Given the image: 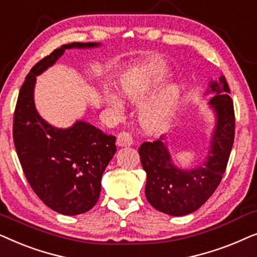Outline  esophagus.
Returning a JSON list of instances; mask_svg holds the SVG:
<instances>
[{
	"label": "esophagus",
	"instance_id": "1",
	"mask_svg": "<svg viewBox=\"0 0 257 257\" xmlns=\"http://www.w3.org/2000/svg\"><path fill=\"white\" fill-rule=\"evenodd\" d=\"M117 144H118V146H120V147L131 146L133 144V138H132L131 133L126 132V131H122L119 133L117 137Z\"/></svg>",
	"mask_w": 257,
	"mask_h": 257
}]
</instances>
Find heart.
I'll return each mask as SVG.
<instances>
[{"label": "heart", "instance_id": "obj_1", "mask_svg": "<svg viewBox=\"0 0 257 257\" xmlns=\"http://www.w3.org/2000/svg\"><path fill=\"white\" fill-rule=\"evenodd\" d=\"M133 82H135V78H133V77H128V78H126L124 82H122V91H124V94H126V96H128V97H132L133 94H135V90H133V87H132ZM108 103H110L111 106L117 108V110H120L122 106L121 100L119 99L118 97H111L110 99H108ZM170 113H171V108H167L166 112H165L163 119L158 121V125L159 126L164 125L165 122H166L167 118L170 117Z\"/></svg>", "mask_w": 257, "mask_h": 257}]
</instances>
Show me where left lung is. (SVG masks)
Masks as SVG:
<instances>
[{
  "instance_id": "left-lung-1",
  "label": "left lung",
  "mask_w": 257,
  "mask_h": 257,
  "mask_svg": "<svg viewBox=\"0 0 257 257\" xmlns=\"http://www.w3.org/2000/svg\"><path fill=\"white\" fill-rule=\"evenodd\" d=\"M229 86L223 75L210 80L206 94L215 114L206 160L195 168L178 167L168 151L166 138L146 142L139 156L147 180L145 195L154 208L172 216L187 215L199 209L215 192L226 171L235 135V115Z\"/></svg>"
}]
</instances>
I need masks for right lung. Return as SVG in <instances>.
<instances>
[{"instance_id":"1","label":"right lung","mask_w":257,"mask_h":257,"mask_svg":"<svg viewBox=\"0 0 257 257\" xmlns=\"http://www.w3.org/2000/svg\"><path fill=\"white\" fill-rule=\"evenodd\" d=\"M99 45L64 44L41 59L26 77L14 114V144L28 182L49 208L64 215L85 213L97 203L101 175L117 151L115 137L83 120L68 128L50 125L35 106V84L66 49Z\"/></svg>"}]
</instances>
